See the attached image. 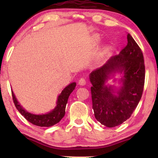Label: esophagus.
<instances>
[{"mask_svg": "<svg viewBox=\"0 0 158 158\" xmlns=\"http://www.w3.org/2000/svg\"><path fill=\"white\" fill-rule=\"evenodd\" d=\"M85 84H86V81H85V79L84 78V77H82V78H81L79 80V85H85Z\"/></svg>", "mask_w": 158, "mask_h": 158, "instance_id": "obj_1", "label": "esophagus"}]
</instances>
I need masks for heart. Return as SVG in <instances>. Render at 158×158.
<instances>
[{
	"mask_svg": "<svg viewBox=\"0 0 158 158\" xmlns=\"http://www.w3.org/2000/svg\"><path fill=\"white\" fill-rule=\"evenodd\" d=\"M106 52H107V48H106V47H105L103 49V50H102V56H104L105 54V53H106Z\"/></svg>",
	"mask_w": 158,
	"mask_h": 158,
	"instance_id": "1",
	"label": "heart"
}]
</instances>
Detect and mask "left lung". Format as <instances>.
<instances>
[{
  "instance_id": "left-lung-1",
  "label": "left lung",
  "mask_w": 158,
  "mask_h": 158,
  "mask_svg": "<svg viewBox=\"0 0 158 158\" xmlns=\"http://www.w3.org/2000/svg\"><path fill=\"white\" fill-rule=\"evenodd\" d=\"M127 44L118 55L114 56L101 68L90 74L92 84L93 109L95 117L101 124L114 127L131 116L142 95L145 81V65L140 47L128 33ZM123 74L118 89L106 85L115 73Z\"/></svg>"
}]
</instances>
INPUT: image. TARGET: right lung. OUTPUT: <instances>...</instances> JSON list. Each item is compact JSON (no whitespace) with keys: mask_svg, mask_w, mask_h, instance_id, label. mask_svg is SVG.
<instances>
[{"mask_svg":"<svg viewBox=\"0 0 158 158\" xmlns=\"http://www.w3.org/2000/svg\"><path fill=\"white\" fill-rule=\"evenodd\" d=\"M76 83L73 82L69 84L63 90L60 94L58 95L56 106L52 111L45 114H33L26 111L19 103L13 91H12V99L15 105L20 114L32 124L40 127H51L58 123L65 116V107L68 103L69 95L75 89Z\"/></svg>","mask_w":158,"mask_h":158,"instance_id":"obj_1","label":"right lung"}]
</instances>
